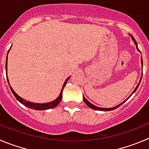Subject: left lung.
I'll list each match as a JSON object with an SVG mask.
<instances>
[{"label": "left lung", "instance_id": "left-lung-1", "mask_svg": "<svg viewBox=\"0 0 149 149\" xmlns=\"http://www.w3.org/2000/svg\"><path fill=\"white\" fill-rule=\"evenodd\" d=\"M130 36H131V37H132V40L134 41V44H135V45H136V47H137V50L139 51V52H141V50H140V49H138V47H137V42H136V41H135V39H134V38L133 37V36H132L131 34H130ZM141 63H142V65H143V58H142V56H141ZM142 76H143V73H142V75H141V80H140V82H139V83H138V84H137V86H136L135 89H134V91L132 92V93H134V92H135V91H136V90H137V88H138V86H139L140 83H141V79H142ZM132 94L130 95V97H131V96H132ZM130 97H129V98H130ZM83 101L85 102V103H86V105H87L88 107H90V108H91V109H93V110H103V111H110V110H115V109H116V108H117V107H120V106H121V104H123V103H124V102H125V101H126V100H128V99H129V98H128V99H127V100H126L125 101H124V102H121V104H118V105L116 106V107H110V108H104V107H97V106L93 105V104H91V103L90 102H88V100H86V98H85V97H83Z\"/></svg>", "mask_w": 149, "mask_h": 149}]
</instances>
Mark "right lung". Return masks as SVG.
Segmentation results:
<instances>
[{
	"label": "right lung",
	"mask_w": 149,
	"mask_h": 149,
	"mask_svg": "<svg viewBox=\"0 0 149 149\" xmlns=\"http://www.w3.org/2000/svg\"><path fill=\"white\" fill-rule=\"evenodd\" d=\"M9 49H8V52H9ZM8 53H7L6 61V74H7V58H8ZM69 77H68V78L66 80V81L64 82V83H63V87H62V89H61V93H60V94H59L58 97L56 100H53V101L49 102H46V103H33V102H31L26 101V100H23V99L21 98L20 97H19V96H18V95L15 93V91L12 89V88L11 87V86H10V89H11L12 92L13 93V94H14V96L15 97V98H16L17 100L19 102L22 103V104L25 105L26 107H30V108H31V109H34V110H47V109H50V108H52V107H56V106L59 104V102H60L61 100V99H62V93H63V88H64L65 86H66V81L69 80ZM7 81H8V77H7ZM8 85H9V83H8Z\"/></svg>",
	"instance_id": "add662e5"
}]
</instances>
